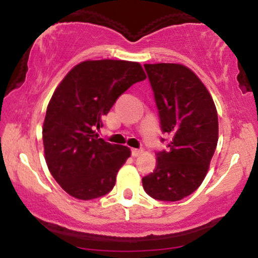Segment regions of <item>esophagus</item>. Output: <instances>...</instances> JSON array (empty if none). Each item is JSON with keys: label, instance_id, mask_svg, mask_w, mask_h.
<instances>
[{"label": "esophagus", "instance_id": "obj_1", "mask_svg": "<svg viewBox=\"0 0 258 258\" xmlns=\"http://www.w3.org/2000/svg\"><path fill=\"white\" fill-rule=\"evenodd\" d=\"M142 153H143V150L142 149H131V154L133 158H137V156L141 155Z\"/></svg>", "mask_w": 258, "mask_h": 258}]
</instances>
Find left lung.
<instances>
[{
  "label": "left lung",
  "mask_w": 258,
  "mask_h": 258,
  "mask_svg": "<svg viewBox=\"0 0 258 258\" xmlns=\"http://www.w3.org/2000/svg\"><path fill=\"white\" fill-rule=\"evenodd\" d=\"M144 69L161 131L172 139L166 150L156 153L155 171L142 183L154 199L178 201L194 193L205 178L217 147V110L209 91L188 68L160 63L146 64Z\"/></svg>",
  "instance_id": "8db88e82"
}]
</instances>
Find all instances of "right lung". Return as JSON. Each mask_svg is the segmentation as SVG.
<instances>
[{
    "mask_svg": "<svg viewBox=\"0 0 258 258\" xmlns=\"http://www.w3.org/2000/svg\"><path fill=\"white\" fill-rule=\"evenodd\" d=\"M146 78L133 61L87 60L70 70L54 91L43 122L44 158L68 194L91 200L114 188L131 150L98 138L96 130L121 94Z\"/></svg>",
    "mask_w": 258,
    "mask_h": 258,
    "instance_id": "1",
    "label": "right lung"
}]
</instances>
